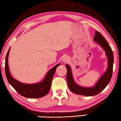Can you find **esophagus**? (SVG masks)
Wrapping results in <instances>:
<instances>
[{"label":"esophagus","instance_id":"1","mask_svg":"<svg viewBox=\"0 0 121 121\" xmlns=\"http://www.w3.org/2000/svg\"><path fill=\"white\" fill-rule=\"evenodd\" d=\"M63 61L64 63H66V62H67L69 61V58H67V57H64V58H63Z\"/></svg>","mask_w":121,"mask_h":121}]
</instances>
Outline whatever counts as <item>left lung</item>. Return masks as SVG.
Listing matches in <instances>:
<instances>
[{"mask_svg": "<svg viewBox=\"0 0 121 121\" xmlns=\"http://www.w3.org/2000/svg\"><path fill=\"white\" fill-rule=\"evenodd\" d=\"M94 41L99 44L105 50L108 59V68L94 86L86 88L75 83L73 78L71 67L69 65H65L67 69L66 79L68 86L72 92L76 94L86 96H93L98 95L106 87L111 80L114 63L113 51L105 38L98 31H96Z\"/></svg>", "mask_w": 121, "mask_h": 121, "instance_id": "8db88e82", "label": "left lung"}]
</instances>
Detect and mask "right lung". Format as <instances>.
Listing matches in <instances>:
<instances>
[{
	"instance_id": "add662e5",
	"label": "right lung",
	"mask_w": 121,
	"mask_h": 121,
	"mask_svg": "<svg viewBox=\"0 0 121 121\" xmlns=\"http://www.w3.org/2000/svg\"><path fill=\"white\" fill-rule=\"evenodd\" d=\"M10 48L6 55L5 59V74L8 82L19 94L29 98H39L47 95L49 91L52 78L57 67L60 65L58 64L53 67L47 73L44 79L42 81L34 84H25L21 83L13 78L8 67V58Z\"/></svg>"
}]
</instances>
